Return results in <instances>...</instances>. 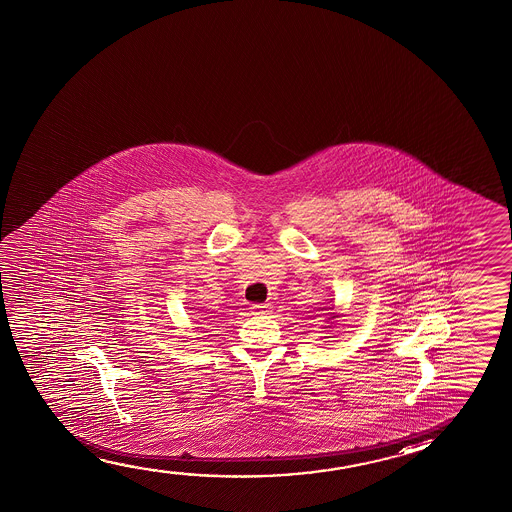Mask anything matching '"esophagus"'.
Returning <instances> with one entry per match:
<instances>
[{
    "label": "esophagus",
    "mask_w": 512,
    "mask_h": 512,
    "mask_svg": "<svg viewBox=\"0 0 512 512\" xmlns=\"http://www.w3.org/2000/svg\"><path fill=\"white\" fill-rule=\"evenodd\" d=\"M271 308H273V306L269 303L253 304L252 312L255 313V315H267V313L271 312Z\"/></svg>",
    "instance_id": "34e87169"
}]
</instances>
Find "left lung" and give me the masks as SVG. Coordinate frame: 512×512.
Wrapping results in <instances>:
<instances>
[{
	"instance_id": "left-lung-1",
	"label": "left lung",
	"mask_w": 512,
	"mask_h": 512,
	"mask_svg": "<svg viewBox=\"0 0 512 512\" xmlns=\"http://www.w3.org/2000/svg\"><path fill=\"white\" fill-rule=\"evenodd\" d=\"M329 310H333V308H329ZM336 317H338V315H334V313H331V319H336Z\"/></svg>"
}]
</instances>
